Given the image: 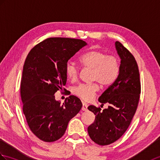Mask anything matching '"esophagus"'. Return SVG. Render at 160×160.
<instances>
[{
	"label": "esophagus",
	"instance_id": "obj_1",
	"mask_svg": "<svg viewBox=\"0 0 160 160\" xmlns=\"http://www.w3.org/2000/svg\"><path fill=\"white\" fill-rule=\"evenodd\" d=\"M87 107H88V106H87V103H82V110H83V111L87 110Z\"/></svg>",
	"mask_w": 160,
	"mask_h": 160
}]
</instances>
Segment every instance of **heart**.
Listing matches in <instances>:
<instances>
[{
  "label": "heart",
  "mask_w": 160,
  "mask_h": 160,
  "mask_svg": "<svg viewBox=\"0 0 160 160\" xmlns=\"http://www.w3.org/2000/svg\"><path fill=\"white\" fill-rule=\"evenodd\" d=\"M80 62L85 68L92 69L91 80L97 81L102 86L112 84L120 72V62L118 58L108 55L99 50H92L82 54L80 58ZM79 68L75 62L68 61L65 66L66 76L69 80H76L78 76ZM99 90L96 82L80 84L74 87L72 92L77 97L85 101H90Z\"/></svg>",
  "instance_id": "heart-1"
}]
</instances>
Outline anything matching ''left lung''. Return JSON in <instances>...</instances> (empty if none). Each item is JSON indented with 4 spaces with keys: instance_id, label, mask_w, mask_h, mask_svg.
<instances>
[{
    "instance_id": "left-lung-1",
    "label": "left lung",
    "mask_w": 160,
    "mask_h": 160,
    "mask_svg": "<svg viewBox=\"0 0 160 160\" xmlns=\"http://www.w3.org/2000/svg\"><path fill=\"white\" fill-rule=\"evenodd\" d=\"M115 47L121 58L120 72L117 79L103 92L99 102L108 108L89 106L95 115L93 123L88 126L91 140L99 145H108L119 139L126 132L138 107L141 91L140 73L134 57L119 42Z\"/></svg>"
}]
</instances>
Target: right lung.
<instances>
[{
	"mask_svg": "<svg viewBox=\"0 0 160 160\" xmlns=\"http://www.w3.org/2000/svg\"><path fill=\"white\" fill-rule=\"evenodd\" d=\"M87 45L78 39L48 38L32 48L26 58L20 84L22 109L30 129L44 142L61 138L82 108L76 96L61 104L54 95L66 84L67 62Z\"/></svg>",
	"mask_w": 160,
	"mask_h": 160,
	"instance_id": "add662e5",
	"label": "right lung"
}]
</instances>
